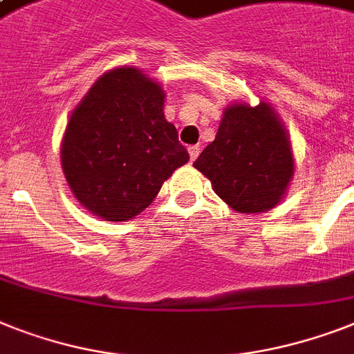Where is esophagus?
Wrapping results in <instances>:
<instances>
[{
	"mask_svg": "<svg viewBox=\"0 0 354 354\" xmlns=\"http://www.w3.org/2000/svg\"><path fill=\"white\" fill-rule=\"evenodd\" d=\"M200 151H202V147H200V145H191V147H189V156H191V162H194V160L200 156Z\"/></svg>",
	"mask_w": 354,
	"mask_h": 354,
	"instance_id": "esophagus-1",
	"label": "esophagus"
}]
</instances>
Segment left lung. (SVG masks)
Masks as SVG:
<instances>
[{
	"instance_id": "1",
	"label": "left lung",
	"mask_w": 354,
	"mask_h": 354,
	"mask_svg": "<svg viewBox=\"0 0 354 354\" xmlns=\"http://www.w3.org/2000/svg\"><path fill=\"white\" fill-rule=\"evenodd\" d=\"M194 169L232 211L260 214L283 200L295 176V156L286 125L271 103L234 102L223 109L214 142Z\"/></svg>"
}]
</instances>
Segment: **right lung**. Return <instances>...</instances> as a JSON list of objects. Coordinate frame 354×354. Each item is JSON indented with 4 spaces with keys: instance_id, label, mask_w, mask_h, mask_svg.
<instances>
[{
    "instance_id": "1",
    "label": "right lung",
    "mask_w": 354,
    "mask_h": 354,
    "mask_svg": "<svg viewBox=\"0 0 354 354\" xmlns=\"http://www.w3.org/2000/svg\"><path fill=\"white\" fill-rule=\"evenodd\" d=\"M163 102L165 91L154 77L123 65L97 77L74 107L63 132L62 169L91 214L132 220L189 162Z\"/></svg>"
}]
</instances>
